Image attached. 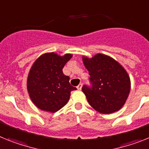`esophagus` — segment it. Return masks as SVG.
Returning a JSON list of instances; mask_svg holds the SVG:
<instances>
[{"instance_id":"1","label":"esophagus","mask_w":149,"mask_h":149,"mask_svg":"<svg viewBox=\"0 0 149 149\" xmlns=\"http://www.w3.org/2000/svg\"><path fill=\"white\" fill-rule=\"evenodd\" d=\"M82 84L80 83L79 85L78 86H77V89H78L79 91H80V90H81V89H82Z\"/></svg>"}]
</instances>
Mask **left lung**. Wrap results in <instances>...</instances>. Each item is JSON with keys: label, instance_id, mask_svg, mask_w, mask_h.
Instances as JSON below:
<instances>
[{"label": "left lung", "instance_id": "1", "mask_svg": "<svg viewBox=\"0 0 149 149\" xmlns=\"http://www.w3.org/2000/svg\"><path fill=\"white\" fill-rule=\"evenodd\" d=\"M82 61L92 85L82 87L89 104L103 114L121 109L130 91V77L125 68L112 58L100 53L91 58L82 56Z\"/></svg>", "mask_w": 149, "mask_h": 149}]
</instances>
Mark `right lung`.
Listing matches in <instances>:
<instances>
[{"instance_id": "right-lung-1", "label": "right lung", "mask_w": 149, "mask_h": 149, "mask_svg": "<svg viewBox=\"0 0 149 149\" xmlns=\"http://www.w3.org/2000/svg\"><path fill=\"white\" fill-rule=\"evenodd\" d=\"M73 57L72 54L60 56L55 52L45 53L34 61L27 79V89L31 101L42 111L55 112L68 102L72 91L70 77L63 68Z\"/></svg>"}]
</instances>
